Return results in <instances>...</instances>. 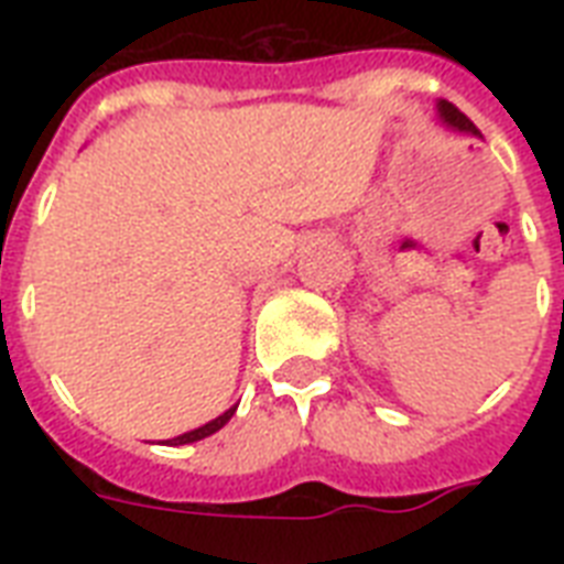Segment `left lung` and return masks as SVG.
<instances>
[{
	"instance_id": "8db88e82",
	"label": "left lung",
	"mask_w": 564,
	"mask_h": 564,
	"mask_svg": "<svg viewBox=\"0 0 564 564\" xmlns=\"http://www.w3.org/2000/svg\"><path fill=\"white\" fill-rule=\"evenodd\" d=\"M436 113H438V119H442V126H447V128H451V131H463V134L482 137L480 131H477V126H474L471 119L465 117V113L459 108H454L451 101L438 99L436 101Z\"/></svg>"
}]
</instances>
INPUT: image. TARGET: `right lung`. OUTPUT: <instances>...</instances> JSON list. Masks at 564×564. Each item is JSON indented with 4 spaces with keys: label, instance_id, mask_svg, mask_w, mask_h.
<instances>
[{
    "label": "right lung",
    "instance_id": "right-lung-1",
    "mask_svg": "<svg viewBox=\"0 0 564 564\" xmlns=\"http://www.w3.org/2000/svg\"><path fill=\"white\" fill-rule=\"evenodd\" d=\"M234 412H237V403H234L230 410L221 412L219 419H213V421H207V424H202V427H195V430H189V433H181V436L170 438V445H189V442H202V438L213 436L216 430H221V427H225V424H228Z\"/></svg>",
    "mask_w": 564,
    "mask_h": 564
}]
</instances>
